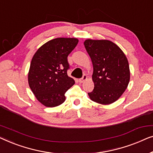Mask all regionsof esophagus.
Wrapping results in <instances>:
<instances>
[{
	"instance_id": "1",
	"label": "esophagus",
	"mask_w": 153,
	"mask_h": 153,
	"mask_svg": "<svg viewBox=\"0 0 153 153\" xmlns=\"http://www.w3.org/2000/svg\"><path fill=\"white\" fill-rule=\"evenodd\" d=\"M87 76H86V75L85 74L84 75V76H82V77H81V78H79V83H82L83 82H85L86 79H87Z\"/></svg>"
}]
</instances>
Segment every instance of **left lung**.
Returning a JSON list of instances; mask_svg holds the SVG:
<instances>
[{
	"label": "left lung",
	"instance_id": "left-lung-1",
	"mask_svg": "<svg viewBox=\"0 0 153 153\" xmlns=\"http://www.w3.org/2000/svg\"><path fill=\"white\" fill-rule=\"evenodd\" d=\"M84 45L94 66V89L88 95L91 100L100 104L115 102L130 82L126 56L117 45L109 40L87 39Z\"/></svg>",
	"mask_w": 153,
	"mask_h": 153
}]
</instances>
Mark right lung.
I'll return each instance as SVG.
<instances>
[{"label": "right lung", "instance_id": "obj_1", "mask_svg": "<svg viewBox=\"0 0 153 153\" xmlns=\"http://www.w3.org/2000/svg\"><path fill=\"white\" fill-rule=\"evenodd\" d=\"M76 38H56L41 46L32 59L28 83L36 99L53 107L65 101V93L75 84L68 77V55L76 48Z\"/></svg>", "mask_w": 153, "mask_h": 153}]
</instances>
